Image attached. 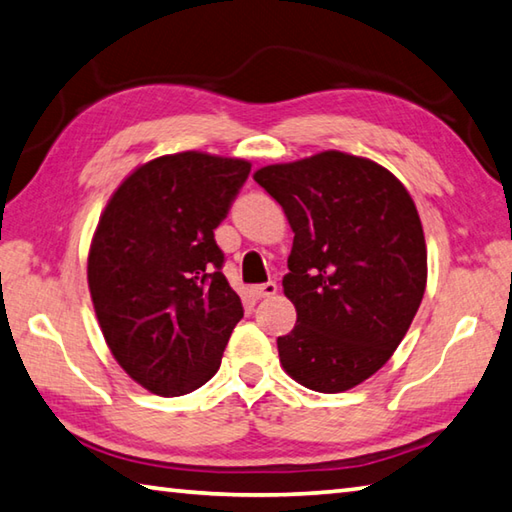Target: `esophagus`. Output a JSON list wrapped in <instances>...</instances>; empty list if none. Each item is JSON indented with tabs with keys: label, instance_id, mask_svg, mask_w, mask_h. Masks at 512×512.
<instances>
[{
	"label": "esophagus",
	"instance_id": "34e87169",
	"mask_svg": "<svg viewBox=\"0 0 512 512\" xmlns=\"http://www.w3.org/2000/svg\"><path fill=\"white\" fill-rule=\"evenodd\" d=\"M250 293H253L255 300H262V297H273L277 293V284L275 282H266V284H257L250 288Z\"/></svg>",
	"mask_w": 512,
	"mask_h": 512
}]
</instances>
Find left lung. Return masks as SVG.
Wrapping results in <instances>:
<instances>
[{
  "label": "left lung",
  "mask_w": 512,
  "mask_h": 512,
  "mask_svg": "<svg viewBox=\"0 0 512 512\" xmlns=\"http://www.w3.org/2000/svg\"><path fill=\"white\" fill-rule=\"evenodd\" d=\"M253 179L295 232L282 286L297 324L277 338L282 367L313 392H347L392 358L421 306L427 248L414 201L383 165L336 150Z\"/></svg>",
  "instance_id": "left-lung-1"
}]
</instances>
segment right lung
<instances>
[{
  "mask_svg": "<svg viewBox=\"0 0 512 512\" xmlns=\"http://www.w3.org/2000/svg\"><path fill=\"white\" fill-rule=\"evenodd\" d=\"M248 174L241 159L159 156L136 167L100 215L87 259L91 302L118 365L152 394L208 383L244 318L215 228Z\"/></svg>",
  "mask_w": 512,
  "mask_h": 512,
  "instance_id": "1",
  "label": "right lung"
}]
</instances>
